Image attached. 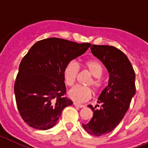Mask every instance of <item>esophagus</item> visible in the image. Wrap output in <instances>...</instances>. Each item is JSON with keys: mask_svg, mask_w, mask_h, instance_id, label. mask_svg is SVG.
<instances>
[{"mask_svg": "<svg viewBox=\"0 0 148 148\" xmlns=\"http://www.w3.org/2000/svg\"><path fill=\"white\" fill-rule=\"evenodd\" d=\"M74 106H76V107H79V108H82V107H84V105H82V104H79V103H74Z\"/></svg>", "mask_w": 148, "mask_h": 148, "instance_id": "esophagus-1", "label": "esophagus"}]
</instances>
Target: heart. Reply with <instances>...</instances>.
Instances as JSON below:
<instances>
[{
  "instance_id": "1",
  "label": "heart",
  "mask_w": 148,
  "mask_h": 148,
  "mask_svg": "<svg viewBox=\"0 0 148 148\" xmlns=\"http://www.w3.org/2000/svg\"><path fill=\"white\" fill-rule=\"evenodd\" d=\"M84 67L92 75L91 79L88 80L86 86H76L71 89L69 92V97L71 99L76 103H84L88 101L92 97V89L96 92H100L103 87V82L100 79L103 74V68L101 64L97 60H89L84 63ZM79 71V66L74 60L69 61L66 64L63 69V77L66 86H72L77 79Z\"/></svg>"
}]
</instances>
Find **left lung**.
I'll return each mask as SVG.
<instances>
[{
  "label": "left lung",
  "instance_id": "obj_1",
  "mask_svg": "<svg viewBox=\"0 0 148 148\" xmlns=\"http://www.w3.org/2000/svg\"><path fill=\"white\" fill-rule=\"evenodd\" d=\"M90 49L92 55L106 66L110 78L108 86L98 98L100 108L88 106L93 116L82 127L90 134L101 136L111 132L129 109L136 91L135 73L127 56L116 47L92 45Z\"/></svg>",
  "mask_w": 148,
  "mask_h": 148
}]
</instances>
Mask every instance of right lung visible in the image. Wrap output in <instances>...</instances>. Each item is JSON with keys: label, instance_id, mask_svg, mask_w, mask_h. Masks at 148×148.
Segmentation results:
<instances>
[{"label": "right lung", "instance_id": "right-lung-1", "mask_svg": "<svg viewBox=\"0 0 148 148\" xmlns=\"http://www.w3.org/2000/svg\"><path fill=\"white\" fill-rule=\"evenodd\" d=\"M90 45L49 38L36 42L24 56L14 90L18 112L27 125L37 130L50 129L63 109L73 104L65 97L64 67Z\"/></svg>", "mask_w": 148, "mask_h": 148}]
</instances>
